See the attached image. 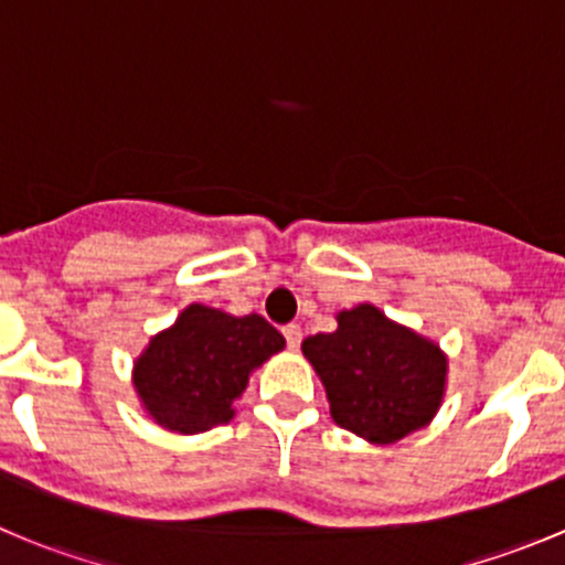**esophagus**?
Instances as JSON below:
<instances>
[{
	"mask_svg": "<svg viewBox=\"0 0 565 565\" xmlns=\"http://www.w3.org/2000/svg\"><path fill=\"white\" fill-rule=\"evenodd\" d=\"M284 339H287L289 350H298L300 341H303V330H300V324L298 322L284 324Z\"/></svg>",
	"mask_w": 565,
	"mask_h": 565,
	"instance_id": "esophagus-1",
	"label": "esophagus"
}]
</instances>
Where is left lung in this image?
<instances>
[{"instance_id": "left-lung-1", "label": "left lung", "mask_w": 565, "mask_h": 565, "mask_svg": "<svg viewBox=\"0 0 565 565\" xmlns=\"http://www.w3.org/2000/svg\"><path fill=\"white\" fill-rule=\"evenodd\" d=\"M303 355L322 377L335 424L372 443L429 424L446 391L443 352L374 306L341 311L333 333L303 341Z\"/></svg>"}]
</instances>
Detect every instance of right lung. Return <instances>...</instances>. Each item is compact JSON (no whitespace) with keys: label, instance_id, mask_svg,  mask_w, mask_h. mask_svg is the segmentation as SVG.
Here are the masks:
<instances>
[{"label":"right lung","instance_id":"obj_1","mask_svg":"<svg viewBox=\"0 0 565 565\" xmlns=\"http://www.w3.org/2000/svg\"><path fill=\"white\" fill-rule=\"evenodd\" d=\"M284 350V335L259 315L230 317L188 306L174 328L150 341L136 363V391L161 426L182 435L235 415L248 372Z\"/></svg>","mask_w":565,"mask_h":565}]
</instances>
